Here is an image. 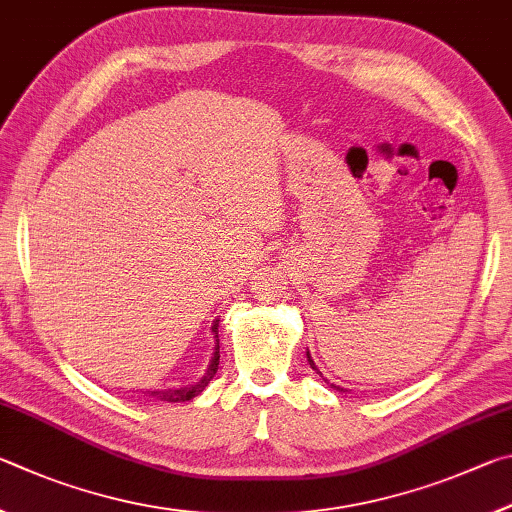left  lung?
Segmentation results:
<instances>
[{
  "mask_svg": "<svg viewBox=\"0 0 512 512\" xmlns=\"http://www.w3.org/2000/svg\"><path fill=\"white\" fill-rule=\"evenodd\" d=\"M306 355H308V362H310V366H312V369H315L317 373H319V378H324V375H321V371L317 369V366H315V362H312V357H310V351H306ZM324 382H328L326 378H324ZM330 384V382H328ZM330 389H337V391H344L342 387H337V384H330Z\"/></svg>",
  "mask_w": 512,
  "mask_h": 512,
  "instance_id": "obj_1",
  "label": "left lung"
}]
</instances>
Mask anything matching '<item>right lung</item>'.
<instances>
[{
	"mask_svg": "<svg viewBox=\"0 0 512 512\" xmlns=\"http://www.w3.org/2000/svg\"><path fill=\"white\" fill-rule=\"evenodd\" d=\"M218 324L220 319L213 321L211 326V333L215 337V346H213V357L209 362V369H206V373L202 375L200 380L193 382V384H186V387H177V389H146L141 391L143 396H150L155 400H161V402H186V400H193L195 396H200V393L209 387V382L213 380V375L218 373V364H220V342H218Z\"/></svg>",
	"mask_w": 512,
	"mask_h": 512,
	"instance_id": "1",
	"label": "right lung"
}]
</instances>
